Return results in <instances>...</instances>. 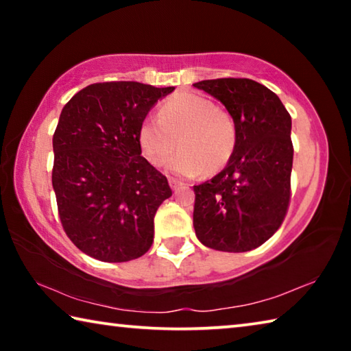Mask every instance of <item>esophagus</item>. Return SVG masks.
Returning <instances> with one entry per match:
<instances>
[{
  "instance_id": "esophagus-1",
  "label": "esophagus",
  "mask_w": 351,
  "mask_h": 351,
  "mask_svg": "<svg viewBox=\"0 0 351 351\" xmlns=\"http://www.w3.org/2000/svg\"><path fill=\"white\" fill-rule=\"evenodd\" d=\"M169 184H170V187H171V190H173V192H176V190L180 189V186H181V182L173 180V178H171V180H169Z\"/></svg>"
}]
</instances>
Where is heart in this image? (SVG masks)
<instances>
[{
    "label": "heart",
    "mask_w": 351,
    "mask_h": 351,
    "mask_svg": "<svg viewBox=\"0 0 351 351\" xmlns=\"http://www.w3.org/2000/svg\"><path fill=\"white\" fill-rule=\"evenodd\" d=\"M138 141L142 154L154 167L171 159L169 171L193 178L218 171L230 161L237 147V125L228 111L197 93H178L164 102L158 117L142 121Z\"/></svg>",
    "instance_id": "b5f03b06"
}]
</instances>
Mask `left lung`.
Instances as JSON below:
<instances>
[{"instance_id":"left-lung-1","label":"left lung","mask_w":351,"mask_h":351,"mask_svg":"<svg viewBox=\"0 0 351 351\" xmlns=\"http://www.w3.org/2000/svg\"><path fill=\"white\" fill-rule=\"evenodd\" d=\"M221 102L237 125V147L218 175L193 186V228L204 246L246 252L280 228L291 198V116L276 93L251 79L193 85Z\"/></svg>"}]
</instances>
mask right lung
Here are the masks:
<instances>
[{"label":"right lung","mask_w":351,"mask_h":351,"mask_svg":"<svg viewBox=\"0 0 351 351\" xmlns=\"http://www.w3.org/2000/svg\"><path fill=\"white\" fill-rule=\"evenodd\" d=\"M173 90L93 83L63 106L52 139V187L64 232L93 258L121 263L152 246L154 215L171 189L141 156L138 132L153 105Z\"/></svg>","instance_id":"right-lung-1"}]
</instances>
